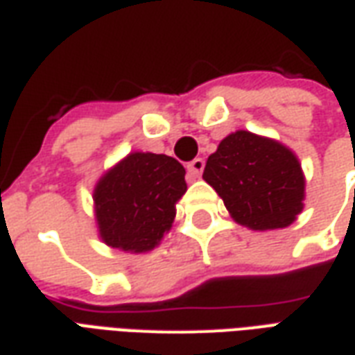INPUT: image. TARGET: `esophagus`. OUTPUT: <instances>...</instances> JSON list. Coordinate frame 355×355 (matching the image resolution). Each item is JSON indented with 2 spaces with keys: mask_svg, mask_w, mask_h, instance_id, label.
Segmentation results:
<instances>
[{
  "mask_svg": "<svg viewBox=\"0 0 355 355\" xmlns=\"http://www.w3.org/2000/svg\"><path fill=\"white\" fill-rule=\"evenodd\" d=\"M202 170H204V159H195V160H191V162L187 164V172L193 180L200 178Z\"/></svg>",
  "mask_w": 355,
  "mask_h": 355,
  "instance_id": "1",
  "label": "esophagus"
}]
</instances>
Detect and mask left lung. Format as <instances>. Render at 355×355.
<instances>
[{
  "label": "left lung",
  "instance_id": "obj_1",
  "mask_svg": "<svg viewBox=\"0 0 355 355\" xmlns=\"http://www.w3.org/2000/svg\"><path fill=\"white\" fill-rule=\"evenodd\" d=\"M204 181L223 198L238 225L252 231L286 229L304 208V174L289 147L236 130L206 160Z\"/></svg>",
  "mask_w": 355,
  "mask_h": 355
}]
</instances>
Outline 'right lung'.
Here are the masks:
<instances>
[{
  "label": "right lung",
  "instance_id": "right-lung-1",
  "mask_svg": "<svg viewBox=\"0 0 355 355\" xmlns=\"http://www.w3.org/2000/svg\"><path fill=\"white\" fill-rule=\"evenodd\" d=\"M185 191V168L174 157L128 153L96 181L98 236L121 252H151L172 229L175 204Z\"/></svg>",
  "mask_w": 355,
  "mask_h": 355
}]
</instances>
